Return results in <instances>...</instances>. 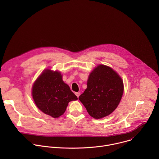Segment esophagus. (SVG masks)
Instances as JSON below:
<instances>
[{
	"instance_id": "1",
	"label": "esophagus",
	"mask_w": 159,
	"mask_h": 159,
	"mask_svg": "<svg viewBox=\"0 0 159 159\" xmlns=\"http://www.w3.org/2000/svg\"><path fill=\"white\" fill-rule=\"evenodd\" d=\"M75 95L77 96V98H79V96H80V93H75Z\"/></svg>"
}]
</instances>
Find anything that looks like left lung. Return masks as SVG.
<instances>
[{"label":"left lung","mask_w":159,"mask_h":159,"mask_svg":"<svg viewBox=\"0 0 159 159\" xmlns=\"http://www.w3.org/2000/svg\"><path fill=\"white\" fill-rule=\"evenodd\" d=\"M87 86L79 99L89 115L97 120L109 116L117 108L124 92L121 76L111 67L102 64L90 73Z\"/></svg>","instance_id":"obj_1"}]
</instances>
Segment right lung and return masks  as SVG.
<instances>
[{
	"label": "right lung",
	"instance_id": "right-lung-1",
	"mask_svg": "<svg viewBox=\"0 0 159 159\" xmlns=\"http://www.w3.org/2000/svg\"><path fill=\"white\" fill-rule=\"evenodd\" d=\"M62 77L60 71L46 69L32 86L31 94L36 106L44 114L53 118L63 115L69 102L77 100Z\"/></svg>",
	"mask_w": 159,
	"mask_h": 159
}]
</instances>
